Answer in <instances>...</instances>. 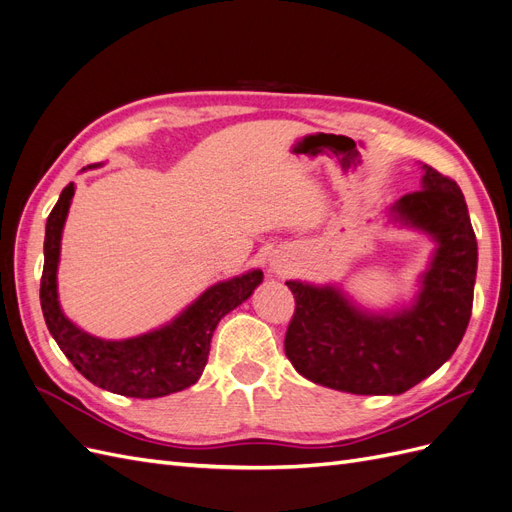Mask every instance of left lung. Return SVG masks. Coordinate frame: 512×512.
<instances>
[{"mask_svg":"<svg viewBox=\"0 0 512 512\" xmlns=\"http://www.w3.org/2000/svg\"><path fill=\"white\" fill-rule=\"evenodd\" d=\"M423 189L391 208L393 219L432 234L438 249L415 306L366 315L334 287L287 280L295 312L285 353L308 381L357 395H398L434 374L459 346L472 315L476 236L453 178L423 166Z\"/></svg>","mask_w":512,"mask_h":512,"instance_id":"obj_1","label":"left lung"}]
</instances>
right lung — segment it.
<instances>
[{
  "mask_svg": "<svg viewBox=\"0 0 512 512\" xmlns=\"http://www.w3.org/2000/svg\"><path fill=\"white\" fill-rule=\"evenodd\" d=\"M72 195L70 183L48 214L40 280L44 321L59 349L87 381L127 398H161L195 385L206 368L214 329L227 312L251 298L263 272L253 270L210 287L178 319L151 334L129 340L89 336L65 319L57 300L59 246Z\"/></svg>",
  "mask_w": 512,
  "mask_h": 512,
  "instance_id": "obj_1",
  "label": "right lung"
}]
</instances>
